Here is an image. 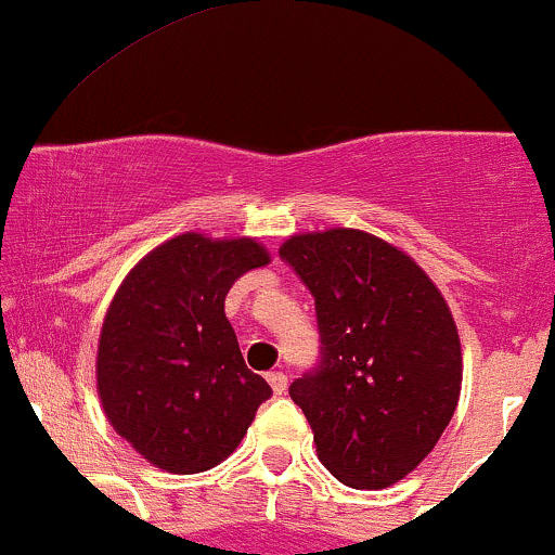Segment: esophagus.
Masks as SVG:
<instances>
[{"instance_id":"34e87169","label":"esophagus","mask_w":555,"mask_h":555,"mask_svg":"<svg viewBox=\"0 0 555 555\" xmlns=\"http://www.w3.org/2000/svg\"><path fill=\"white\" fill-rule=\"evenodd\" d=\"M267 380H270V386L275 395H285V389H288V375H285L283 371L267 373Z\"/></svg>"}]
</instances>
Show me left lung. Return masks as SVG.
<instances>
[{
    "label": "left lung",
    "mask_w": 555,
    "mask_h": 555,
    "mask_svg": "<svg viewBox=\"0 0 555 555\" xmlns=\"http://www.w3.org/2000/svg\"><path fill=\"white\" fill-rule=\"evenodd\" d=\"M280 259L314 296L320 365L291 384L318 457L354 490L410 474L457 408L461 338L431 278L362 230L294 235Z\"/></svg>",
    "instance_id": "left-lung-1"
}]
</instances>
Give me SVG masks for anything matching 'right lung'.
Segmentation results:
<instances>
[{
	"label": "right lung",
	"mask_w": 555,
	"mask_h": 555,
	"mask_svg": "<svg viewBox=\"0 0 555 555\" xmlns=\"http://www.w3.org/2000/svg\"><path fill=\"white\" fill-rule=\"evenodd\" d=\"M264 264L270 254L254 237L184 232L118 285L100 331L98 395L111 426L153 466H219L272 395L224 318L232 283Z\"/></svg>",
	"instance_id": "right-lung-1"
}]
</instances>
